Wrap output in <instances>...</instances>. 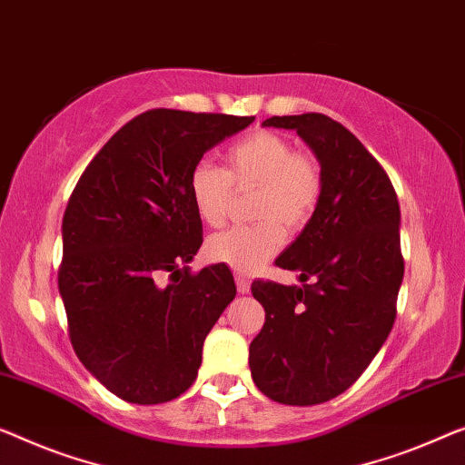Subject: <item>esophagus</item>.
<instances>
[{
	"label": "esophagus",
	"mask_w": 465,
	"mask_h": 465,
	"mask_svg": "<svg viewBox=\"0 0 465 465\" xmlns=\"http://www.w3.org/2000/svg\"><path fill=\"white\" fill-rule=\"evenodd\" d=\"M235 286H238L240 294H248V290H251V282H248L244 275H235Z\"/></svg>",
	"instance_id": "obj_1"
}]
</instances>
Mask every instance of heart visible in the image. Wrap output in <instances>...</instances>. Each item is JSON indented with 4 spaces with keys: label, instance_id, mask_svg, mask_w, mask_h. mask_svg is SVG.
<instances>
[{
    "label": "heart",
    "instance_id": "heart-1",
    "mask_svg": "<svg viewBox=\"0 0 465 465\" xmlns=\"http://www.w3.org/2000/svg\"><path fill=\"white\" fill-rule=\"evenodd\" d=\"M198 217L211 227L227 221L235 192L254 190L251 217L259 223L213 235L206 254L238 273H252L280 252L288 233L313 219L323 193V169L311 152L275 131H254L225 150V169L198 163L188 179Z\"/></svg>",
    "mask_w": 465,
    "mask_h": 465
}]
</instances>
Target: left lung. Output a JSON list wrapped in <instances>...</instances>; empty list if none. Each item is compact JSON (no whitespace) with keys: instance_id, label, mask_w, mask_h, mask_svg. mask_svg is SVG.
Masks as SVG:
<instances>
[{"instance_id":"obj_1","label":"left lung","mask_w":465,"mask_h":465,"mask_svg":"<svg viewBox=\"0 0 465 465\" xmlns=\"http://www.w3.org/2000/svg\"><path fill=\"white\" fill-rule=\"evenodd\" d=\"M265 127L294 129L323 169L313 219L275 259L302 286L254 280L265 325L251 342L252 380L283 405H320L357 382L397 317L405 261L401 211L384 166L330 116H272Z\"/></svg>"}]
</instances>
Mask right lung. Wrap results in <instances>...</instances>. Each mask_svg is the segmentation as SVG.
I'll return each mask as SVG.
<instances>
[{"mask_svg": "<svg viewBox=\"0 0 465 465\" xmlns=\"http://www.w3.org/2000/svg\"><path fill=\"white\" fill-rule=\"evenodd\" d=\"M252 121L148 110L104 143L71 193L58 269L68 336L81 363L127 403L188 391L206 334L233 301L223 262L182 267L203 244L188 179L206 150Z\"/></svg>", "mask_w": 465, "mask_h": 465, "instance_id": "obj_1", "label": "right lung"}]
</instances>
